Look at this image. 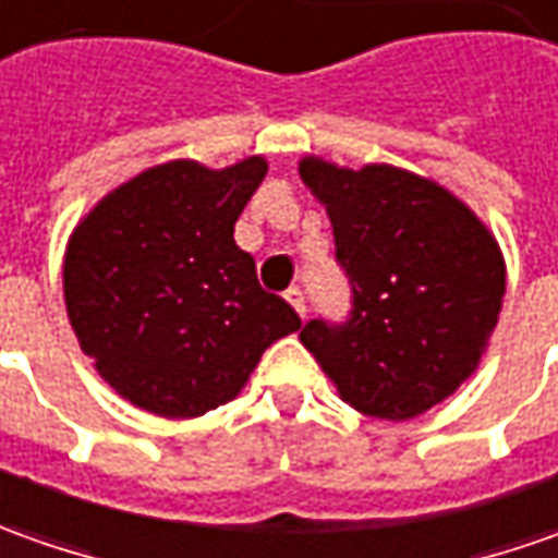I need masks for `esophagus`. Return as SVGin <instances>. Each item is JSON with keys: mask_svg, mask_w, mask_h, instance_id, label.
Returning a JSON list of instances; mask_svg holds the SVG:
<instances>
[{"mask_svg": "<svg viewBox=\"0 0 558 558\" xmlns=\"http://www.w3.org/2000/svg\"><path fill=\"white\" fill-rule=\"evenodd\" d=\"M283 299H287V302L296 308L299 317H305V296H302V290H296V287H293V290H287V293H283Z\"/></svg>", "mask_w": 558, "mask_h": 558, "instance_id": "esophagus-1", "label": "esophagus"}]
</instances>
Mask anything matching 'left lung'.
<instances>
[{
  "mask_svg": "<svg viewBox=\"0 0 558 558\" xmlns=\"http://www.w3.org/2000/svg\"><path fill=\"white\" fill-rule=\"evenodd\" d=\"M299 179L333 221L352 280L349 324L302 327L339 398L376 420H413L470 379L504 308L507 262L485 221L445 184L392 163L302 157Z\"/></svg>",
  "mask_w": 558,
  "mask_h": 558,
  "instance_id": "obj_1",
  "label": "left lung"
}]
</instances>
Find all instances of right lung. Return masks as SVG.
I'll return each mask as SVG.
<instances>
[{
	"mask_svg": "<svg viewBox=\"0 0 558 558\" xmlns=\"http://www.w3.org/2000/svg\"><path fill=\"white\" fill-rule=\"evenodd\" d=\"M268 172L169 160L107 191L70 231L64 305L80 349L129 404L194 420L234 401L262 352L299 330L265 293L234 221Z\"/></svg>",
	"mask_w": 558,
	"mask_h": 558,
	"instance_id": "obj_1",
	"label": "right lung"
}]
</instances>
